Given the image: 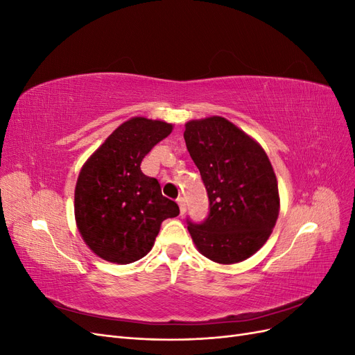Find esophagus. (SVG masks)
Returning <instances> with one entry per match:
<instances>
[{
  "label": "esophagus",
  "instance_id": "obj_1",
  "mask_svg": "<svg viewBox=\"0 0 355 355\" xmlns=\"http://www.w3.org/2000/svg\"><path fill=\"white\" fill-rule=\"evenodd\" d=\"M176 201H178V204H179V210H180V214H182V216H184L185 211H187V204H185V200L182 198V197H179Z\"/></svg>",
  "mask_w": 355,
  "mask_h": 355
}]
</instances>
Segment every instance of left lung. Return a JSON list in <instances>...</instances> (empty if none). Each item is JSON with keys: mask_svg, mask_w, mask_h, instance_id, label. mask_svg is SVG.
Returning a JSON list of instances; mask_svg holds the SVG:
<instances>
[{"mask_svg": "<svg viewBox=\"0 0 355 355\" xmlns=\"http://www.w3.org/2000/svg\"><path fill=\"white\" fill-rule=\"evenodd\" d=\"M188 153L209 196V216L188 220L198 252L231 265L254 254L266 243L280 211L271 161L263 148L223 116L185 124Z\"/></svg>", "mask_w": 355, "mask_h": 355, "instance_id": "left-lung-1", "label": "left lung"}]
</instances>
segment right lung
Instances as JSON below:
<instances>
[{
  "label": "right lung",
  "instance_id": "add662e5",
  "mask_svg": "<svg viewBox=\"0 0 355 355\" xmlns=\"http://www.w3.org/2000/svg\"><path fill=\"white\" fill-rule=\"evenodd\" d=\"M173 125L133 116L85 161L75 185V222L93 253L112 263H132L153 249L161 222L179 206L161 194L141 163Z\"/></svg>",
  "mask_w": 355,
  "mask_h": 355
}]
</instances>
